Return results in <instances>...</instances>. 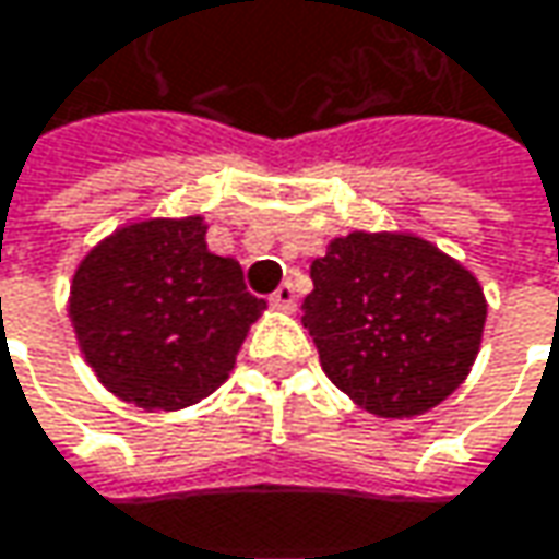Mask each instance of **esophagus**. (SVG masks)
<instances>
[{"label": "esophagus", "mask_w": 559, "mask_h": 559, "mask_svg": "<svg viewBox=\"0 0 559 559\" xmlns=\"http://www.w3.org/2000/svg\"><path fill=\"white\" fill-rule=\"evenodd\" d=\"M272 304L281 307V310H294V307H297V287H294L290 281H284L278 290L272 294Z\"/></svg>", "instance_id": "esophagus-1"}]
</instances>
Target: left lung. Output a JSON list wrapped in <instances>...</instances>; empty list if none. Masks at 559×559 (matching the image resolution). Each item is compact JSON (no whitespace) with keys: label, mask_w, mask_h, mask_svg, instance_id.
<instances>
[{"label":"left lung","mask_w":559,"mask_h":559,"mask_svg":"<svg viewBox=\"0 0 559 559\" xmlns=\"http://www.w3.org/2000/svg\"><path fill=\"white\" fill-rule=\"evenodd\" d=\"M304 297L320 365L383 419H413L451 396L480 352L477 278L409 233H348L310 265Z\"/></svg>","instance_id":"obj_1"}]
</instances>
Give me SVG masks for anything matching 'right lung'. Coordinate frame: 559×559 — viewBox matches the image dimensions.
I'll use <instances>...</instances> for the list:
<instances>
[{
    "label": "right lung",
    "mask_w": 559,
    "mask_h": 559,
    "mask_svg": "<svg viewBox=\"0 0 559 559\" xmlns=\"http://www.w3.org/2000/svg\"><path fill=\"white\" fill-rule=\"evenodd\" d=\"M201 217L140 221L76 269L70 320L98 381L143 409H181L214 393L265 300L236 259L214 255Z\"/></svg>",
    "instance_id": "right-lung-1"
}]
</instances>
